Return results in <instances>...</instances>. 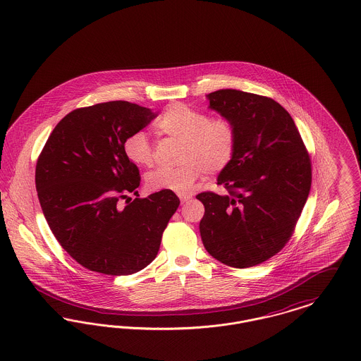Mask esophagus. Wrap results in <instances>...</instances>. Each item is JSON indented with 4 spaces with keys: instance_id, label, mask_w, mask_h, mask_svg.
Segmentation results:
<instances>
[{
    "instance_id": "obj_1",
    "label": "esophagus",
    "mask_w": 361,
    "mask_h": 361,
    "mask_svg": "<svg viewBox=\"0 0 361 361\" xmlns=\"http://www.w3.org/2000/svg\"><path fill=\"white\" fill-rule=\"evenodd\" d=\"M191 199V196H188V195H184V196H180V200H181V203L184 204V203H187L188 200Z\"/></svg>"
}]
</instances>
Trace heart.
Returning <instances> with one entry per match:
<instances>
[{
    "instance_id": "obj_1",
    "label": "heart",
    "mask_w": 361,
    "mask_h": 361,
    "mask_svg": "<svg viewBox=\"0 0 361 361\" xmlns=\"http://www.w3.org/2000/svg\"><path fill=\"white\" fill-rule=\"evenodd\" d=\"M154 128L159 135L181 142V165L149 171L146 184L151 191L190 193L203 173H221L233 161L238 133L231 117H212L185 104H171L154 121ZM123 149L136 166L149 168L154 164V149L142 130L129 133Z\"/></svg>"
}]
</instances>
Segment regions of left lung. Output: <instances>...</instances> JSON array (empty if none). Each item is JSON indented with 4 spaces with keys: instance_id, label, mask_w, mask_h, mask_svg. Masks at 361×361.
Here are the masks:
<instances>
[{
    "instance_id": "8db88e82",
    "label": "left lung",
    "mask_w": 361,
    "mask_h": 361,
    "mask_svg": "<svg viewBox=\"0 0 361 361\" xmlns=\"http://www.w3.org/2000/svg\"><path fill=\"white\" fill-rule=\"evenodd\" d=\"M210 107L231 117L238 140L216 185L199 193L200 235L221 263L247 269L278 254L295 233L312 183L310 152L292 116L274 99L238 90L209 94Z\"/></svg>"
}]
</instances>
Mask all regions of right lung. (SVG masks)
Here are the masks:
<instances>
[{
	"label": "right lung",
	"instance_id": "add662e5",
	"mask_svg": "<svg viewBox=\"0 0 361 361\" xmlns=\"http://www.w3.org/2000/svg\"><path fill=\"white\" fill-rule=\"evenodd\" d=\"M147 107L111 101L68 113L37 161L35 185L49 228L68 255L91 271L128 276L149 264L180 199L159 191L137 193L140 173L123 143L149 126ZM126 198V206L121 205Z\"/></svg>",
	"mask_w": 361,
	"mask_h": 361
}]
</instances>
